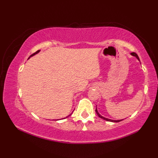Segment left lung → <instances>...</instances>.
<instances>
[{"label":"left lung","mask_w":158,"mask_h":158,"mask_svg":"<svg viewBox=\"0 0 158 158\" xmlns=\"http://www.w3.org/2000/svg\"><path fill=\"white\" fill-rule=\"evenodd\" d=\"M130 54H131V56L136 57V58H137V60H138L140 62V60H139V56H138V55L136 54V53H135V52H132V53H131ZM96 113H97V115H98V116L99 117H100V118H101V119H105V120H106V121H108V122H121V121H122V120H123V119H119V120H113V119H109V118H106V117H103V116H102L101 115H100V114L98 113V110H97V108L96 109Z\"/></svg>","instance_id":"left-lung-1"}]
</instances>
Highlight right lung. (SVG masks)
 <instances>
[{"instance_id":"add662e5","label":"right lung","mask_w":158,"mask_h":158,"mask_svg":"<svg viewBox=\"0 0 158 158\" xmlns=\"http://www.w3.org/2000/svg\"><path fill=\"white\" fill-rule=\"evenodd\" d=\"M39 52H40V50H38V51H37V52H35V53H33V54H32V55H31V56H30V57H29V58H31V57H32V56H35V54H36V53H39ZM29 58H28V59H29ZM73 113V112H72L71 113H70V115H69L68 116H66V117H64V118H62V119H56V121H57V120H60V119H65V118H67V117H69V116H70V115H72V113ZM53 120H54V119H53Z\"/></svg>"}]
</instances>
